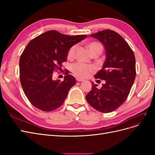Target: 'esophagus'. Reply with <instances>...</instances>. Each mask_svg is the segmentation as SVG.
<instances>
[{"label":"esophagus","instance_id":"1","mask_svg":"<svg viewBox=\"0 0 155 155\" xmlns=\"http://www.w3.org/2000/svg\"><path fill=\"white\" fill-rule=\"evenodd\" d=\"M76 81H79V82H81V81H83L84 79H81V78H76Z\"/></svg>","mask_w":155,"mask_h":155}]
</instances>
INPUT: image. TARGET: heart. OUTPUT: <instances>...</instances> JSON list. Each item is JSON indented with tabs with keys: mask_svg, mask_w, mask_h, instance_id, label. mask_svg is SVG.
<instances>
[{
	"mask_svg": "<svg viewBox=\"0 0 155 155\" xmlns=\"http://www.w3.org/2000/svg\"><path fill=\"white\" fill-rule=\"evenodd\" d=\"M77 45H73L70 48L68 51L67 57L68 59H72L74 57L75 52L77 49ZM88 48L91 54L99 53L101 54L103 51V46L97 41H92L88 44ZM72 72L79 78H86L94 70L92 67L87 65L81 63H76L71 66Z\"/></svg>",
	"mask_w": 155,
	"mask_h": 155,
	"instance_id": "heart-1",
	"label": "heart"
}]
</instances>
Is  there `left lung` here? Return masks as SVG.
<instances>
[{"label":"left lung","mask_w":155,"mask_h":155,"mask_svg":"<svg viewBox=\"0 0 155 155\" xmlns=\"http://www.w3.org/2000/svg\"><path fill=\"white\" fill-rule=\"evenodd\" d=\"M104 46L106 59L96 79L105 80L101 88L92 82V90L86 100L94 109L108 113L123 104L128 97L136 77V61L133 51L118 33L102 30L91 35Z\"/></svg>","instance_id":"left-lung-1"}]
</instances>
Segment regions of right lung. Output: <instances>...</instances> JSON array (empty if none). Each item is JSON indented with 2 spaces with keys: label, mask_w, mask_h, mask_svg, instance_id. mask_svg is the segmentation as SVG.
Listing matches in <instances>:
<instances>
[{
  "label": "right lung",
  "mask_w": 155,
  "mask_h": 155,
  "mask_svg": "<svg viewBox=\"0 0 155 155\" xmlns=\"http://www.w3.org/2000/svg\"><path fill=\"white\" fill-rule=\"evenodd\" d=\"M86 37L50 30L27 45L19 60L20 81L26 96L35 107L49 112L63 104L76 79L68 73L63 81H55L53 72L66 61L70 48Z\"/></svg>",
  "instance_id": "obj_1"
}]
</instances>
